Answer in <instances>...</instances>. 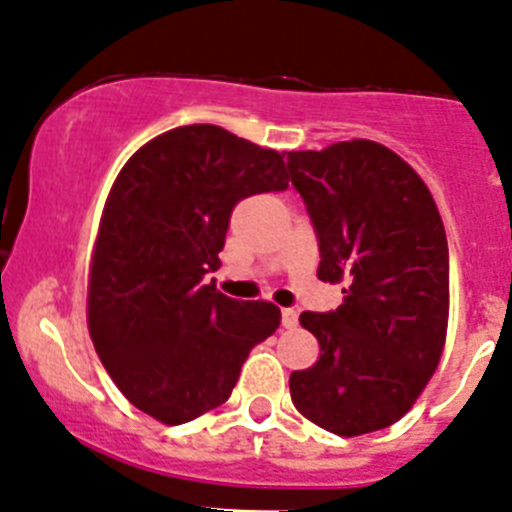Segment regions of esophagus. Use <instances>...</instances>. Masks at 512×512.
<instances>
[{
  "label": "esophagus",
  "instance_id": "34e87169",
  "mask_svg": "<svg viewBox=\"0 0 512 512\" xmlns=\"http://www.w3.org/2000/svg\"><path fill=\"white\" fill-rule=\"evenodd\" d=\"M280 316H283L285 329H293V326L298 324V313L293 311V308H283V311H280Z\"/></svg>",
  "mask_w": 512,
  "mask_h": 512
}]
</instances>
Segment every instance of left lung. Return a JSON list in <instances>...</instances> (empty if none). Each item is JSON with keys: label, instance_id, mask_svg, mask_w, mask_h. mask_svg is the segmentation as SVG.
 Here are the masks:
<instances>
[{"label": "left lung", "instance_id": "8db88e82", "mask_svg": "<svg viewBox=\"0 0 512 512\" xmlns=\"http://www.w3.org/2000/svg\"><path fill=\"white\" fill-rule=\"evenodd\" d=\"M319 234V280L342 306L301 313L319 359L290 375L298 411L336 436H362L411 411L444 354L449 247L416 170L372 140L288 153Z\"/></svg>", "mask_w": 512, "mask_h": 512}]
</instances>
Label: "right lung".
Segmentation results:
<instances>
[{"label": "right lung", "mask_w": 512, "mask_h": 512, "mask_svg": "<svg viewBox=\"0 0 512 512\" xmlns=\"http://www.w3.org/2000/svg\"><path fill=\"white\" fill-rule=\"evenodd\" d=\"M288 188L278 150L216 124H188L137 150L107 196L89 262L86 321L122 395L165 426L232 395L247 354L280 326L270 301L204 283L222 265L229 214Z\"/></svg>", "instance_id": "obj_1"}]
</instances>
